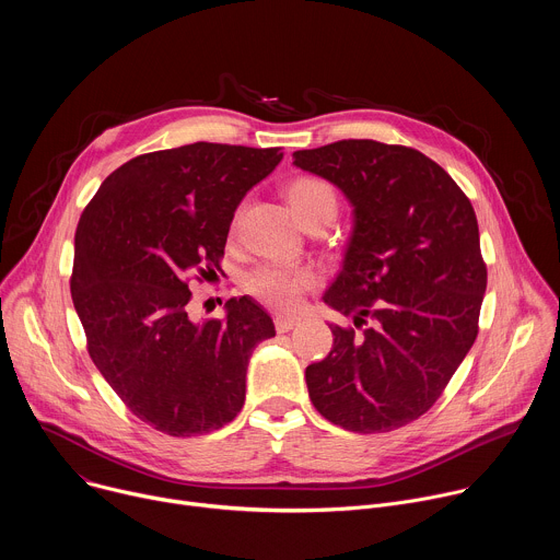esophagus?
<instances>
[{
  "instance_id": "esophagus-1",
  "label": "esophagus",
  "mask_w": 560,
  "mask_h": 560,
  "mask_svg": "<svg viewBox=\"0 0 560 560\" xmlns=\"http://www.w3.org/2000/svg\"><path fill=\"white\" fill-rule=\"evenodd\" d=\"M299 322H301V318H296V316H283V314H279V316L275 318V328H277V332H290L294 326H299Z\"/></svg>"
}]
</instances>
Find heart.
Returning <instances> with one entry per match:
<instances>
[{"mask_svg": "<svg viewBox=\"0 0 560 560\" xmlns=\"http://www.w3.org/2000/svg\"><path fill=\"white\" fill-rule=\"evenodd\" d=\"M285 201L294 217L307 225L314 221H332L337 214L335 190L316 177H296L285 186ZM318 277L310 268L288 264H264L255 268L246 288L253 296L277 310H292L301 303L303 294L316 285Z\"/></svg>", "mask_w": 560, "mask_h": 560, "instance_id": "b5f03b06", "label": "heart"}]
</instances>
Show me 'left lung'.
<instances>
[{
	"label": "left lung",
	"instance_id": "left-lung-1",
	"mask_svg": "<svg viewBox=\"0 0 560 560\" xmlns=\"http://www.w3.org/2000/svg\"><path fill=\"white\" fill-rule=\"evenodd\" d=\"M292 159L354 208L343 268L324 294L354 328L332 326L330 354L305 368L310 401L350 432L404 428L436 404L478 335L488 268L474 208L415 148L343 139Z\"/></svg>",
	"mask_w": 560,
	"mask_h": 560
}]
</instances>
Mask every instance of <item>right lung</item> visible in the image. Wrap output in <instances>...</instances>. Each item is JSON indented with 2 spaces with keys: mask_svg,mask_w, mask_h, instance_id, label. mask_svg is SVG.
I'll return each instance as SVG.
<instances>
[{
  "mask_svg": "<svg viewBox=\"0 0 560 560\" xmlns=\"http://www.w3.org/2000/svg\"><path fill=\"white\" fill-rule=\"evenodd\" d=\"M281 159V148L208 141L139 154L79 219L70 294L89 354L126 408L168 436L242 412L250 354L275 337L250 296L192 322L188 279L217 277L236 206Z\"/></svg>",
  "mask_w": 560,
  "mask_h": 560,
  "instance_id": "obj_1",
  "label": "right lung"
}]
</instances>
